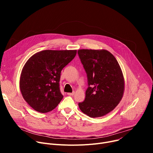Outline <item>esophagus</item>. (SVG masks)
Wrapping results in <instances>:
<instances>
[{
  "label": "esophagus",
  "mask_w": 153,
  "mask_h": 153,
  "mask_svg": "<svg viewBox=\"0 0 153 153\" xmlns=\"http://www.w3.org/2000/svg\"><path fill=\"white\" fill-rule=\"evenodd\" d=\"M74 94H75V92H72V93H68V95H74Z\"/></svg>",
  "instance_id": "34e87169"
}]
</instances>
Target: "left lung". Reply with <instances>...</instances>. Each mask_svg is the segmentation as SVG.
<instances>
[{
  "label": "left lung",
  "mask_w": 153,
  "mask_h": 153,
  "mask_svg": "<svg viewBox=\"0 0 153 153\" xmlns=\"http://www.w3.org/2000/svg\"><path fill=\"white\" fill-rule=\"evenodd\" d=\"M88 87L79 107L91 118L107 115L121 101L125 90L123 72L115 56L105 50H79Z\"/></svg>",
  "instance_id": "1"
}]
</instances>
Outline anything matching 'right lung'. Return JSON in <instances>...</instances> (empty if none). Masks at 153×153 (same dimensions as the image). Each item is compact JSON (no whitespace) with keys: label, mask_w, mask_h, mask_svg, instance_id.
<instances>
[{"label":"right lung","mask_w":153,"mask_h":153,"mask_svg":"<svg viewBox=\"0 0 153 153\" xmlns=\"http://www.w3.org/2000/svg\"><path fill=\"white\" fill-rule=\"evenodd\" d=\"M76 53L77 50H43L28 59L21 72L20 89L31 108L47 113L58 106L63 98L59 84L61 72Z\"/></svg>","instance_id":"1"}]
</instances>
